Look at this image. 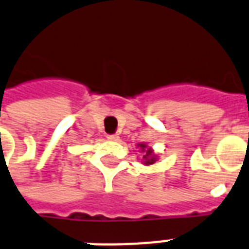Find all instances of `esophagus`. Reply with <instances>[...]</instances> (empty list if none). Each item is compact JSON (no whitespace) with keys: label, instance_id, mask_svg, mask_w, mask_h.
Returning <instances> with one entry per match:
<instances>
[{"label":"esophagus","instance_id":"1","mask_svg":"<svg viewBox=\"0 0 249 249\" xmlns=\"http://www.w3.org/2000/svg\"><path fill=\"white\" fill-rule=\"evenodd\" d=\"M119 136L117 134H108L107 136V140H109V141H119Z\"/></svg>","mask_w":249,"mask_h":249}]
</instances>
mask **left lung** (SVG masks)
I'll use <instances>...</instances> for the list:
<instances>
[{
	"label": "left lung",
	"mask_w": 249,
	"mask_h": 249,
	"mask_svg": "<svg viewBox=\"0 0 249 249\" xmlns=\"http://www.w3.org/2000/svg\"><path fill=\"white\" fill-rule=\"evenodd\" d=\"M138 147L142 150L143 153V164L146 166H150V164H154L157 162V155L154 154V151L151 150V147H147L146 143H138Z\"/></svg>",
	"instance_id": "left-lung-1"
}]
</instances>
